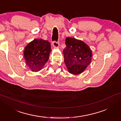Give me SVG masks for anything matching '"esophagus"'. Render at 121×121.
<instances>
[{"mask_svg": "<svg viewBox=\"0 0 121 121\" xmlns=\"http://www.w3.org/2000/svg\"><path fill=\"white\" fill-rule=\"evenodd\" d=\"M52 46L54 48H59V42H57L56 41H54L52 43Z\"/></svg>", "mask_w": 121, "mask_h": 121, "instance_id": "obj_1", "label": "esophagus"}]
</instances>
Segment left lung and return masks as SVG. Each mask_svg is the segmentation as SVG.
Here are the masks:
<instances>
[{
  "label": "left lung",
  "mask_w": 121,
  "mask_h": 121,
  "mask_svg": "<svg viewBox=\"0 0 121 121\" xmlns=\"http://www.w3.org/2000/svg\"><path fill=\"white\" fill-rule=\"evenodd\" d=\"M65 44L63 53L68 71L74 75L82 73L91 62L90 48L82 40L69 37L66 38Z\"/></svg>",
  "instance_id": "left-lung-1"
}]
</instances>
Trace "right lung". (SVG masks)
<instances>
[{"instance_id":"right-lung-1","label":"right lung","mask_w":121,"mask_h":121,"mask_svg":"<svg viewBox=\"0 0 121 121\" xmlns=\"http://www.w3.org/2000/svg\"><path fill=\"white\" fill-rule=\"evenodd\" d=\"M51 51V43L48 41L42 39H34L24 51L26 64L32 72H39L48 60Z\"/></svg>"}]
</instances>
